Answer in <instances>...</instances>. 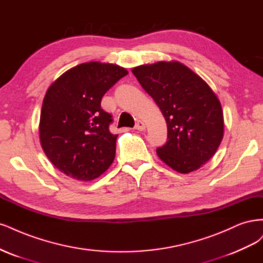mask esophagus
Listing matches in <instances>:
<instances>
[{"label":"esophagus","mask_w":263,"mask_h":263,"mask_svg":"<svg viewBox=\"0 0 263 263\" xmlns=\"http://www.w3.org/2000/svg\"><path fill=\"white\" fill-rule=\"evenodd\" d=\"M145 128H146V124H145V122L142 121V120H139L137 123H135V129L139 130V131L145 130Z\"/></svg>","instance_id":"1"}]
</instances>
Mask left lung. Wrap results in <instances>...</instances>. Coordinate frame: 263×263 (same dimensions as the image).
Wrapping results in <instances>:
<instances>
[{
  "label": "left lung",
  "instance_id": "8db88e82",
  "mask_svg": "<svg viewBox=\"0 0 263 263\" xmlns=\"http://www.w3.org/2000/svg\"><path fill=\"white\" fill-rule=\"evenodd\" d=\"M132 73L167 123L168 141L156 149L158 157L180 174L197 171L215 154L224 135L223 110L215 92L178 61L140 65Z\"/></svg>",
  "mask_w": 263,
  "mask_h": 263
}]
</instances>
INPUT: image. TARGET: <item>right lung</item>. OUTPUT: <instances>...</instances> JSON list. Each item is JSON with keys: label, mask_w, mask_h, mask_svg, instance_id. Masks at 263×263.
Returning a JSON list of instances; mask_svg holds the SVG:
<instances>
[{"label": "right lung", "mask_w": 263, "mask_h": 263, "mask_svg": "<svg viewBox=\"0 0 263 263\" xmlns=\"http://www.w3.org/2000/svg\"><path fill=\"white\" fill-rule=\"evenodd\" d=\"M126 74L117 64L82 63L48 88L40 114V144L66 176L90 181L112 164L118 135L109 131L111 115L101 109L100 101Z\"/></svg>", "instance_id": "1"}]
</instances>
